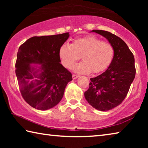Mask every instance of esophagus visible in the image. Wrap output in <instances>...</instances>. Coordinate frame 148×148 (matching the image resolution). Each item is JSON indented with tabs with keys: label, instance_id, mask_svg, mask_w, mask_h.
<instances>
[{
	"label": "esophagus",
	"instance_id": "1",
	"mask_svg": "<svg viewBox=\"0 0 148 148\" xmlns=\"http://www.w3.org/2000/svg\"><path fill=\"white\" fill-rule=\"evenodd\" d=\"M78 77H79V76H77V75H76V74H73V75H72V78H73V79H77Z\"/></svg>",
	"mask_w": 148,
	"mask_h": 148
}]
</instances>
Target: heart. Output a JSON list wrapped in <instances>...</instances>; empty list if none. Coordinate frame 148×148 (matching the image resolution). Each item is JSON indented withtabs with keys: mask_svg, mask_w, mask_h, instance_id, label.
I'll use <instances>...</instances> for the list:
<instances>
[{
	"mask_svg": "<svg viewBox=\"0 0 148 148\" xmlns=\"http://www.w3.org/2000/svg\"><path fill=\"white\" fill-rule=\"evenodd\" d=\"M114 53L111 43L101 41L93 35L75 39L71 45L62 44L59 51L62 65L68 69L82 56L83 61L74 67V71L79 74H98L106 71L113 61Z\"/></svg>",
	"mask_w": 148,
	"mask_h": 148,
	"instance_id": "obj_1",
	"label": "heart"
}]
</instances>
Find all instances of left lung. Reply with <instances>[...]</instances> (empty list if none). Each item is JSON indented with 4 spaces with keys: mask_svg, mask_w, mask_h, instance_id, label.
<instances>
[{
    "mask_svg": "<svg viewBox=\"0 0 148 148\" xmlns=\"http://www.w3.org/2000/svg\"><path fill=\"white\" fill-rule=\"evenodd\" d=\"M114 47L111 64L99 76L91 78L85 98L95 109L106 112L119 105L126 97L136 74L134 57L126 43L111 32L92 30Z\"/></svg>",
    "mask_w": 148,
    "mask_h": 148,
    "instance_id": "obj_1",
    "label": "left lung"
}]
</instances>
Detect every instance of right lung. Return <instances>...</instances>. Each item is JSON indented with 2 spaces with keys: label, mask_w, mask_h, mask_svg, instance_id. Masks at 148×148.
<instances>
[{
  "label": "right lung",
  "mask_w": 148,
  "mask_h": 148,
  "mask_svg": "<svg viewBox=\"0 0 148 148\" xmlns=\"http://www.w3.org/2000/svg\"><path fill=\"white\" fill-rule=\"evenodd\" d=\"M69 32L33 36L17 51L16 74L22 97L39 110L52 108L61 101L72 74L60 63L59 51Z\"/></svg>",
  "instance_id": "obj_1"
}]
</instances>
